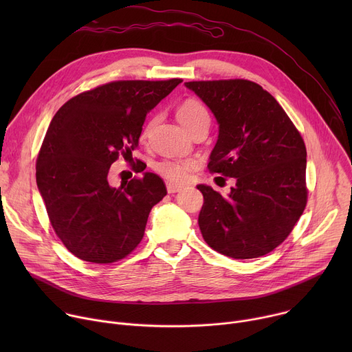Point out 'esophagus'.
Here are the masks:
<instances>
[{"label":"esophagus","mask_w":352,"mask_h":352,"mask_svg":"<svg viewBox=\"0 0 352 352\" xmlns=\"http://www.w3.org/2000/svg\"><path fill=\"white\" fill-rule=\"evenodd\" d=\"M181 189H182L181 186H178V185L173 184V182H167V192L168 193H175V192H179Z\"/></svg>","instance_id":"esophagus-1"}]
</instances>
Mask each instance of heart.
<instances>
[{"label":"heart","mask_w":352,"mask_h":352,"mask_svg":"<svg viewBox=\"0 0 352 352\" xmlns=\"http://www.w3.org/2000/svg\"><path fill=\"white\" fill-rule=\"evenodd\" d=\"M177 118L178 121L189 131L193 125L209 121V114L206 109L200 104L197 100L189 98L178 107L177 110ZM153 121L148 124L147 129L152 126ZM146 129V132H147ZM144 132V133H146ZM195 168L193 160H185V159H174V160H166L157 164V171L160 175L167 178L173 184H184L188 181L192 170Z\"/></svg>","instance_id":"heart-1"}]
</instances>
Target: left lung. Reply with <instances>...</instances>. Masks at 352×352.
I'll use <instances>...</instances> for the list:
<instances>
[{
	"label": "left lung",
	"mask_w": 352,
	"mask_h": 352,
	"mask_svg": "<svg viewBox=\"0 0 352 352\" xmlns=\"http://www.w3.org/2000/svg\"><path fill=\"white\" fill-rule=\"evenodd\" d=\"M210 109L219 138L209 170L235 178L227 196L199 184V228L219 254L263 256L292 231L307 206V147L277 100L243 79L185 82Z\"/></svg>",
	"instance_id": "1"
}]
</instances>
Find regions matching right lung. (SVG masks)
<instances>
[{"label":"right lung","mask_w":352,"mask_h":352,"mask_svg":"<svg viewBox=\"0 0 352 352\" xmlns=\"http://www.w3.org/2000/svg\"><path fill=\"white\" fill-rule=\"evenodd\" d=\"M182 80H118L83 91L57 111L36 166L38 192L52 226L76 258L117 262L142 241L147 217L167 195L153 173L110 184V167L132 157L142 126Z\"/></svg>","instance_id":"obj_1"}]
</instances>
